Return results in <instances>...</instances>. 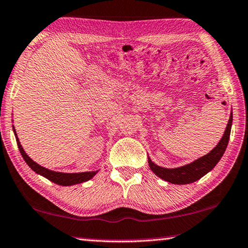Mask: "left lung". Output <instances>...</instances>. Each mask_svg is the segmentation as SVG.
I'll use <instances>...</instances> for the list:
<instances>
[{
  "label": "left lung",
  "mask_w": 248,
  "mask_h": 248,
  "mask_svg": "<svg viewBox=\"0 0 248 248\" xmlns=\"http://www.w3.org/2000/svg\"><path fill=\"white\" fill-rule=\"evenodd\" d=\"M233 122V113L231 112L229 123L226 125L225 132L223 134L222 139L218 141L217 145L212 151L202 156L198 159L193 160L190 164H186L177 168H166L161 166L156 165L151 158L148 157V165L152 171L156 174L157 177L161 178L162 180L170 182L173 185H188L192 182L201 179L202 177L205 176L206 173L210 172L224 154L227 147L231 135V128H232Z\"/></svg>",
  "instance_id": "left-lung-1"
}]
</instances>
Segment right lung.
Returning <instances> with one entry per match:
<instances>
[{
	"label": "right lung",
	"mask_w": 248,
	"mask_h": 248,
	"mask_svg": "<svg viewBox=\"0 0 248 248\" xmlns=\"http://www.w3.org/2000/svg\"><path fill=\"white\" fill-rule=\"evenodd\" d=\"M12 123H13V120H12ZM12 127H13V132L16 139V143H17V146H18V149L19 152H21L26 164L30 166L31 170H34L36 173L45 177L46 179L54 182V184H57L59 186H64L82 184V182H86L88 180L92 179V178L99 172V170H95V171H84V172H60V171H54V170L43 167V166H40L39 164H37V162L32 160L31 158L25 153L23 146L21 145V141L18 140L17 134H16L15 126L14 125H12Z\"/></svg>",
	"instance_id": "obj_1"
}]
</instances>
